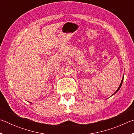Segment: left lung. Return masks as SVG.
<instances>
[{
  "label": "left lung",
  "mask_w": 134,
  "mask_h": 134,
  "mask_svg": "<svg viewBox=\"0 0 134 134\" xmlns=\"http://www.w3.org/2000/svg\"><path fill=\"white\" fill-rule=\"evenodd\" d=\"M123 80H124V77H123V78H122V81H121V84H120V85H119V87L118 88V89L116 90V92H115V93H113V94H115V93H116L118 92V90L120 89V88H121V86H122V82H123Z\"/></svg>",
  "instance_id": "1"
}]
</instances>
